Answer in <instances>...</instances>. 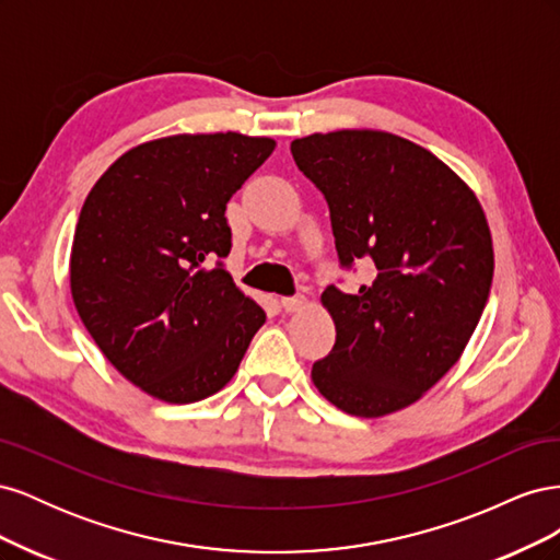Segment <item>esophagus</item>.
I'll list each match as a JSON object with an SVG mask.
<instances>
[{"label": "esophagus", "mask_w": 560, "mask_h": 560, "mask_svg": "<svg viewBox=\"0 0 560 560\" xmlns=\"http://www.w3.org/2000/svg\"><path fill=\"white\" fill-rule=\"evenodd\" d=\"M280 306L287 313H296V311H301L303 306H306V296H301V294H296V296H282L280 299Z\"/></svg>", "instance_id": "esophagus-1"}]
</instances>
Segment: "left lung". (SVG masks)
Instances as JSON below:
<instances>
[{"label":"left lung","instance_id":"8db88e82","mask_svg":"<svg viewBox=\"0 0 560 560\" xmlns=\"http://www.w3.org/2000/svg\"><path fill=\"white\" fill-rule=\"evenodd\" d=\"M292 156L327 200L341 266H376L358 294L322 292L336 343L311 378L350 416L395 413L460 360L479 325L495 264L483 208L446 163L393 132H315Z\"/></svg>","mask_w":560,"mask_h":560}]
</instances>
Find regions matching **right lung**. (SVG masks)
Masks as SVG:
<instances>
[{
    "instance_id": "right-lung-1",
    "label": "right lung",
    "mask_w": 560,
    "mask_h": 560,
    "mask_svg": "<svg viewBox=\"0 0 560 560\" xmlns=\"http://www.w3.org/2000/svg\"><path fill=\"white\" fill-rule=\"evenodd\" d=\"M241 132L132 147L83 202L70 257L77 313L118 374L167 404L219 393L266 322L235 287L226 202L273 154Z\"/></svg>"
}]
</instances>
